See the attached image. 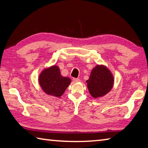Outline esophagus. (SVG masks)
<instances>
[{
  "instance_id": "esophagus-1",
  "label": "esophagus",
  "mask_w": 148,
  "mask_h": 148,
  "mask_svg": "<svg viewBox=\"0 0 148 148\" xmlns=\"http://www.w3.org/2000/svg\"><path fill=\"white\" fill-rule=\"evenodd\" d=\"M73 81L74 82H79L80 81V79L78 78H73Z\"/></svg>"
}]
</instances>
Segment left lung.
Wrapping results in <instances>:
<instances>
[{
    "mask_svg": "<svg viewBox=\"0 0 148 148\" xmlns=\"http://www.w3.org/2000/svg\"><path fill=\"white\" fill-rule=\"evenodd\" d=\"M87 83L91 96L96 98L106 95L111 90L114 78L107 67L97 65L92 69Z\"/></svg>",
    "mask_w": 148,
    "mask_h": 148,
    "instance_id": "1",
    "label": "left lung"
}]
</instances>
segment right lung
I'll use <instances>...</instances> for the list:
<instances>
[{"mask_svg": "<svg viewBox=\"0 0 148 148\" xmlns=\"http://www.w3.org/2000/svg\"><path fill=\"white\" fill-rule=\"evenodd\" d=\"M39 84L45 93L60 97L71 82L69 77H63L57 66L45 69L39 77Z\"/></svg>", "mask_w": 148, "mask_h": 148, "instance_id": "add662e5", "label": "right lung"}]
</instances>
